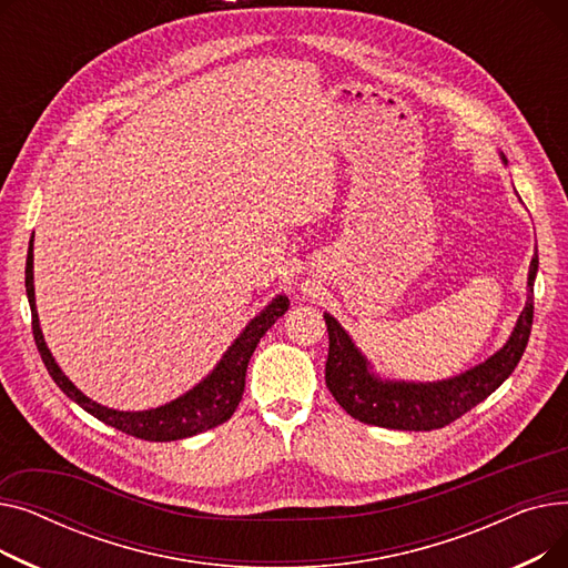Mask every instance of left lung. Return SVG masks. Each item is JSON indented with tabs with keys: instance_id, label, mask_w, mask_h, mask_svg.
Returning <instances> with one entry per match:
<instances>
[{
	"instance_id": "obj_1",
	"label": "left lung",
	"mask_w": 568,
	"mask_h": 568,
	"mask_svg": "<svg viewBox=\"0 0 568 568\" xmlns=\"http://www.w3.org/2000/svg\"><path fill=\"white\" fill-rule=\"evenodd\" d=\"M501 161L506 163L504 154ZM536 272H539V255L531 257L527 304L516 320L509 341L486 362L437 382L382 377L366 359V354L354 345L341 322L324 313L326 332H329V359H326L324 379L332 396L349 416L371 426L394 430H435L449 426L458 416L486 400L518 366L531 332Z\"/></svg>"
}]
</instances>
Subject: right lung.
Masks as SVG:
<instances>
[{
    "label": "right lung",
    "instance_id": "right-lung-1",
    "mask_svg": "<svg viewBox=\"0 0 568 568\" xmlns=\"http://www.w3.org/2000/svg\"><path fill=\"white\" fill-rule=\"evenodd\" d=\"M24 287H27V300L29 308H32V329L34 341L41 352V359L54 379V384L62 389L73 403H78L84 412L97 416L99 422L122 430L126 435L146 439V442H174L193 437L197 433L212 430L221 424H225L234 409L239 407V400L244 396L246 386V368L251 356L260 343V338L272 329L274 322L285 315L290 308V300L285 294H276L272 302H268L246 326L242 329L232 345L223 352L221 362L214 366V371L206 377H202L193 389H189L184 396H179L161 407L152 409H140V412H124V409H112L105 407L89 396H84L78 386L64 375L54 362L52 352L45 345L39 311H37V294H34V234L32 242H29L27 251V266H24Z\"/></svg>",
    "mask_w": 568,
    "mask_h": 568
}]
</instances>
